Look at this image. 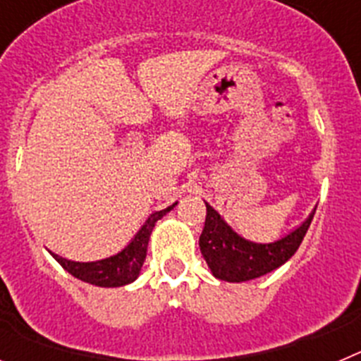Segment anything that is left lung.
<instances>
[{"mask_svg":"<svg viewBox=\"0 0 361 361\" xmlns=\"http://www.w3.org/2000/svg\"><path fill=\"white\" fill-rule=\"evenodd\" d=\"M317 212V209H314ZM314 212L296 229L269 244L245 240L206 202V222L199 238L200 253L213 276L226 282H247L286 264L304 240Z\"/></svg>","mask_w":361,"mask_h":361,"instance_id":"left-lung-1","label":"left lung"}]
</instances>
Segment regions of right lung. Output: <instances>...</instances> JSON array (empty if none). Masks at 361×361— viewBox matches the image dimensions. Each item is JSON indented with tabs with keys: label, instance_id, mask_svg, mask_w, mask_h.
I'll return each mask as SVG.
<instances>
[{
	"label": "right lung",
	"instance_id": "1",
	"mask_svg": "<svg viewBox=\"0 0 361 361\" xmlns=\"http://www.w3.org/2000/svg\"><path fill=\"white\" fill-rule=\"evenodd\" d=\"M175 204L168 206L166 209H161V212L152 213L145 222V226L132 238V242L123 251L114 255V257L95 260V262H73V260H66V258L59 257L56 253L50 255L61 264L63 269L68 271L70 275L86 283H92V286H99V288H121V286L132 283L139 276L142 264H145L149 235H152L153 228H155V222L162 219L168 212H171L175 208Z\"/></svg>",
	"mask_w": 361,
	"mask_h": 361
}]
</instances>
